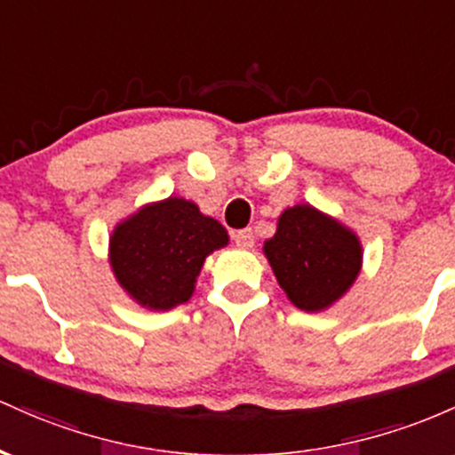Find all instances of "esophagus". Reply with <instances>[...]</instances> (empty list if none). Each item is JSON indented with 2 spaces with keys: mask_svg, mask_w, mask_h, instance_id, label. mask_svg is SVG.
Here are the masks:
<instances>
[{
  "mask_svg": "<svg viewBox=\"0 0 455 455\" xmlns=\"http://www.w3.org/2000/svg\"><path fill=\"white\" fill-rule=\"evenodd\" d=\"M232 238H234V243H236L241 249H251L253 243H255L253 229H238V232L232 234Z\"/></svg>",
  "mask_w": 455,
  "mask_h": 455,
  "instance_id": "1",
  "label": "esophagus"
}]
</instances>
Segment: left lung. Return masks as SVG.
<instances>
[{"mask_svg":"<svg viewBox=\"0 0 455 455\" xmlns=\"http://www.w3.org/2000/svg\"><path fill=\"white\" fill-rule=\"evenodd\" d=\"M264 253L288 299L305 311L335 303L361 268L355 234L311 206L288 208Z\"/></svg>","mask_w":455,"mask_h":455,"instance_id":"1","label":"left lung"}]
</instances>
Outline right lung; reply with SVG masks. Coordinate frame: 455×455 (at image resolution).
<instances>
[{
  "label": "right lung",
  "instance_id": "obj_1",
  "mask_svg": "<svg viewBox=\"0 0 455 455\" xmlns=\"http://www.w3.org/2000/svg\"><path fill=\"white\" fill-rule=\"evenodd\" d=\"M223 244L221 223L204 217L193 202L170 197L114 229L111 267L137 303L170 309L191 299L204 259Z\"/></svg>",
  "mask_w": 455,
  "mask_h": 455
}]
</instances>
